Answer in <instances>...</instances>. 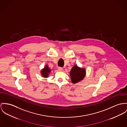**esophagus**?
I'll use <instances>...</instances> for the list:
<instances>
[{
	"label": "esophagus",
	"instance_id": "esophagus-1",
	"mask_svg": "<svg viewBox=\"0 0 127 127\" xmlns=\"http://www.w3.org/2000/svg\"><path fill=\"white\" fill-rule=\"evenodd\" d=\"M58 70L59 71H62L63 70V68H62L61 67H59L58 68Z\"/></svg>",
	"mask_w": 127,
	"mask_h": 127
}]
</instances>
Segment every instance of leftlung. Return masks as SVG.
Instances as JSON below:
<instances>
[{
    "label": "left lung",
    "instance_id": "8db88e82",
    "mask_svg": "<svg viewBox=\"0 0 127 127\" xmlns=\"http://www.w3.org/2000/svg\"><path fill=\"white\" fill-rule=\"evenodd\" d=\"M71 80L72 83L75 84L82 80L86 75V69L79 68L77 65H74L70 71Z\"/></svg>",
    "mask_w": 127,
    "mask_h": 127
}]
</instances>
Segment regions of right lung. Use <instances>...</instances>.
<instances>
[{"label": "right lung", "mask_w": 127, "mask_h": 127, "mask_svg": "<svg viewBox=\"0 0 127 127\" xmlns=\"http://www.w3.org/2000/svg\"><path fill=\"white\" fill-rule=\"evenodd\" d=\"M50 72L51 69L49 68L48 65H46L45 67L41 70V74L43 77L47 78L48 77V75Z\"/></svg>", "instance_id": "add662e5"}]
</instances>
